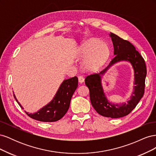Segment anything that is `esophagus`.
Returning a JSON list of instances; mask_svg holds the SVG:
<instances>
[{"mask_svg":"<svg viewBox=\"0 0 156 156\" xmlns=\"http://www.w3.org/2000/svg\"><path fill=\"white\" fill-rule=\"evenodd\" d=\"M78 81L79 83H83L84 82V78L82 76H79Z\"/></svg>","mask_w":156,"mask_h":156,"instance_id":"esophagus-1","label":"esophagus"}]
</instances>
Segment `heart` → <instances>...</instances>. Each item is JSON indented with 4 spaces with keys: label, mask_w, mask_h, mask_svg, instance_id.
Instances as JSON below:
<instances>
[{
    "label": "heart",
    "mask_w": 156,
    "mask_h": 156,
    "mask_svg": "<svg viewBox=\"0 0 156 156\" xmlns=\"http://www.w3.org/2000/svg\"><path fill=\"white\" fill-rule=\"evenodd\" d=\"M110 55L108 46L95 37H91L83 43L77 51V57L83 60L82 67L87 72H96Z\"/></svg>",
    "instance_id": "heart-1"
}]
</instances>
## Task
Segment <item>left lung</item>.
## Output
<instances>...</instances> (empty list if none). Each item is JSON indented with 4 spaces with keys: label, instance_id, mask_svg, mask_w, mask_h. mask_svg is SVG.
<instances>
[{
    "label": "left lung",
    "instance_id": "obj_1",
    "mask_svg": "<svg viewBox=\"0 0 156 156\" xmlns=\"http://www.w3.org/2000/svg\"><path fill=\"white\" fill-rule=\"evenodd\" d=\"M108 35L112 41L115 57L101 72L87 76L85 84L89 89L92 105L98 114L105 117L118 119L129 114L143 96L146 68L143 58L133 45L112 32ZM120 62L129 63L134 70L133 92L127 103L110 102L102 87L103 75L115 64Z\"/></svg>",
    "mask_w": 156,
    "mask_h": 156
}]
</instances>
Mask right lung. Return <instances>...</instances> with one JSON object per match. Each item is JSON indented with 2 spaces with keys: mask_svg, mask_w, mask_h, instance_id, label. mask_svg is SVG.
Segmentation results:
<instances>
[{
  "mask_svg": "<svg viewBox=\"0 0 156 156\" xmlns=\"http://www.w3.org/2000/svg\"><path fill=\"white\" fill-rule=\"evenodd\" d=\"M77 87L78 79L77 77L75 76L70 79H65L60 84L52 100L46 105L34 113H29L25 111L28 116L37 121L45 122L57 121L62 119L67 112L69 107L71 99ZM13 96L21 108L24 109L21 103L18 101L14 93Z\"/></svg>",
  "mask_w": 156,
  "mask_h": 156,
  "instance_id": "obj_1",
  "label": "right lung"
}]
</instances>
